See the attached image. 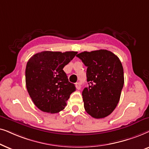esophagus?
Here are the masks:
<instances>
[{
    "label": "esophagus",
    "instance_id": "34e87169",
    "mask_svg": "<svg viewBox=\"0 0 149 149\" xmlns=\"http://www.w3.org/2000/svg\"><path fill=\"white\" fill-rule=\"evenodd\" d=\"M76 86L77 89L80 90V89L81 88V84L80 82H77V83H76Z\"/></svg>",
    "mask_w": 149,
    "mask_h": 149
}]
</instances>
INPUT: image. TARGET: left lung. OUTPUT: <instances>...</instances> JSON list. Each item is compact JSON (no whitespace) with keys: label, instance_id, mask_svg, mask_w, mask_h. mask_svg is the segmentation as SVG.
<instances>
[{"label":"left lung","instance_id":"obj_1","mask_svg":"<svg viewBox=\"0 0 149 149\" xmlns=\"http://www.w3.org/2000/svg\"><path fill=\"white\" fill-rule=\"evenodd\" d=\"M76 56L87 67L88 87L82 91L85 110L95 118L106 117L119 102L124 84L122 63L107 49L85 51Z\"/></svg>","mask_w":149,"mask_h":149}]
</instances>
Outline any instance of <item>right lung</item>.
Returning <instances> with one entry per match:
<instances>
[{
	"label": "right lung",
	"instance_id": "obj_1",
	"mask_svg": "<svg viewBox=\"0 0 149 149\" xmlns=\"http://www.w3.org/2000/svg\"><path fill=\"white\" fill-rule=\"evenodd\" d=\"M77 53L43 51L33 55L28 61L26 85L30 97L39 110L54 114L65 108L76 86L69 82L63 69Z\"/></svg>",
	"mask_w": 149,
	"mask_h": 149
}]
</instances>
